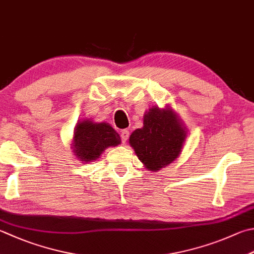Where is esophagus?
<instances>
[{
	"instance_id": "obj_1",
	"label": "esophagus",
	"mask_w": 254,
	"mask_h": 254,
	"mask_svg": "<svg viewBox=\"0 0 254 254\" xmlns=\"http://www.w3.org/2000/svg\"><path fill=\"white\" fill-rule=\"evenodd\" d=\"M121 137H122V141L124 143H126V141L128 140V137H129V130H127V129H124V130H122Z\"/></svg>"
}]
</instances>
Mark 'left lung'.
I'll use <instances>...</instances> for the list:
<instances>
[{
	"mask_svg": "<svg viewBox=\"0 0 254 254\" xmlns=\"http://www.w3.org/2000/svg\"><path fill=\"white\" fill-rule=\"evenodd\" d=\"M186 137V127L171 108L154 106L143 116V127L132 131L129 143L147 169L158 171L180 155Z\"/></svg>",
	"mask_w": 254,
	"mask_h": 254,
	"instance_id": "left-lung-1",
	"label": "left lung"
}]
</instances>
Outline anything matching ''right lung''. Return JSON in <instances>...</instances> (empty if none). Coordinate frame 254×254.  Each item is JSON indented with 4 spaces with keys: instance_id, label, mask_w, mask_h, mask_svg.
<instances>
[{
    "instance_id": "1",
    "label": "right lung",
    "mask_w": 254,
    "mask_h": 254,
    "mask_svg": "<svg viewBox=\"0 0 254 254\" xmlns=\"http://www.w3.org/2000/svg\"><path fill=\"white\" fill-rule=\"evenodd\" d=\"M121 142V136L111 125L84 119L75 127L71 148L80 161L90 162L99 158L106 148Z\"/></svg>"
}]
</instances>
